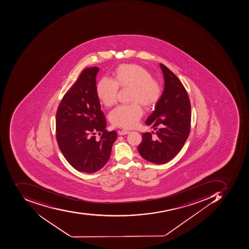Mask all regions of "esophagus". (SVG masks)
<instances>
[{
	"instance_id": "esophagus-1",
	"label": "esophagus",
	"mask_w": 249,
	"mask_h": 249,
	"mask_svg": "<svg viewBox=\"0 0 249 249\" xmlns=\"http://www.w3.org/2000/svg\"><path fill=\"white\" fill-rule=\"evenodd\" d=\"M129 132H129V131L121 130V131H119L118 134L120 135H127V134L129 133Z\"/></svg>"
}]
</instances>
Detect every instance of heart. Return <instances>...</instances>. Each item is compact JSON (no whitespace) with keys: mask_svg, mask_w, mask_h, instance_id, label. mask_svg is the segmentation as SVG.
I'll return each instance as SVG.
<instances>
[{"mask_svg":"<svg viewBox=\"0 0 249 249\" xmlns=\"http://www.w3.org/2000/svg\"><path fill=\"white\" fill-rule=\"evenodd\" d=\"M119 88H131L130 101L133 103L117 106L109 119L114 126L135 128L143 114L140 103L146 107L156 105L161 97V86L143 67L123 64L114 71V80L104 77L98 82V98L105 106L111 107L117 102Z\"/></svg>","mask_w":249,"mask_h":249,"instance_id":"obj_1","label":"heart"}]
</instances>
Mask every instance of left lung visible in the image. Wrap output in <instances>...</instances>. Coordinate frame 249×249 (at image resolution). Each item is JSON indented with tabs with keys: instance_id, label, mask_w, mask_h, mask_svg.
Masks as SVG:
<instances>
[{
	"instance_id": "8db88e82",
	"label": "left lung",
	"mask_w": 249,
	"mask_h": 249,
	"mask_svg": "<svg viewBox=\"0 0 249 249\" xmlns=\"http://www.w3.org/2000/svg\"><path fill=\"white\" fill-rule=\"evenodd\" d=\"M164 74V89L146 124L157 129V139L152 134H142L138 147L146 161L161 164L171 161L187 140L191 128V104L187 91L179 78L168 67L160 64Z\"/></svg>"
}]
</instances>
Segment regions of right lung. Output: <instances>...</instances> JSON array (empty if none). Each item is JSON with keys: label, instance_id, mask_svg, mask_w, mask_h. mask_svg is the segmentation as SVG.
Wrapping results in <instances>:
<instances>
[{"label": "right lung", "instance_id": "1", "mask_svg": "<svg viewBox=\"0 0 249 249\" xmlns=\"http://www.w3.org/2000/svg\"><path fill=\"white\" fill-rule=\"evenodd\" d=\"M96 67L83 70L62 99L56 114L57 144L67 161L77 171L96 172L111 156L116 131L108 132L96 93ZM96 133L101 135L96 141Z\"/></svg>", "mask_w": 249, "mask_h": 249}]
</instances>
